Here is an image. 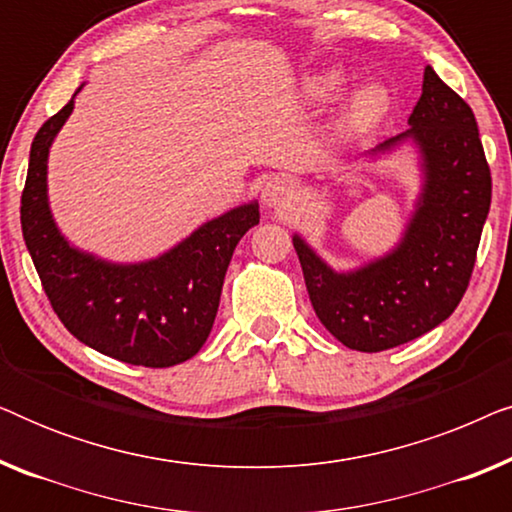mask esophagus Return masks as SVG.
Masks as SVG:
<instances>
[{"mask_svg":"<svg viewBox=\"0 0 512 512\" xmlns=\"http://www.w3.org/2000/svg\"><path fill=\"white\" fill-rule=\"evenodd\" d=\"M298 191L296 181L291 177H284V174H277L270 181H265L261 191V202L268 209H277V212H289L296 205Z\"/></svg>","mask_w":512,"mask_h":512,"instance_id":"1","label":"esophagus"}]
</instances>
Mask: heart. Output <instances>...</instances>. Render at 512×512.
Instances as JSON below:
<instances>
[{
	"mask_svg": "<svg viewBox=\"0 0 512 512\" xmlns=\"http://www.w3.org/2000/svg\"><path fill=\"white\" fill-rule=\"evenodd\" d=\"M345 88V76L338 69H326V72H317L305 76L300 83V95L307 107L312 109H324L326 104H331L335 97ZM389 109V95L382 86L368 83V86L356 88L352 95L347 97V102L342 104L340 116H338V130L345 135H359L373 128L375 123H380L384 114Z\"/></svg>",
	"mask_w": 512,
	"mask_h": 512,
	"instance_id": "obj_1",
	"label": "heart"
}]
</instances>
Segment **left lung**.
I'll return each instance as SVG.
<instances>
[{
  "instance_id": "obj_1",
  "label": "left lung",
  "mask_w": 512,
  "mask_h": 512,
  "mask_svg": "<svg viewBox=\"0 0 512 512\" xmlns=\"http://www.w3.org/2000/svg\"><path fill=\"white\" fill-rule=\"evenodd\" d=\"M410 128L377 144L370 160L415 146L422 188L394 249L335 270L298 233L293 247L321 324L356 352L398 347L450 317L464 298L492 202V174L468 104L424 69Z\"/></svg>"
}]
</instances>
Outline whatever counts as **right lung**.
I'll use <instances>...</instances> for the list:
<instances>
[{
  "label": "right lung",
  "instance_id": "1",
  "mask_svg": "<svg viewBox=\"0 0 512 512\" xmlns=\"http://www.w3.org/2000/svg\"><path fill=\"white\" fill-rule=\"evenodd\" d=\"M74 97L41 125L32 142L20 198L27 251L55 314L76 340L132 366H177L209 338L233 251L261 219L258 202L205 221L149 261L114 263L74 247L60 233L48 202V153L72 116Z\"/></svg>",
  "mask_w": 512,
  "mask_h": 512
}]
</instances>
